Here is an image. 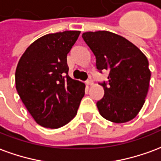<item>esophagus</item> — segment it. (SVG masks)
<instances>
[{"instance_id": "1", "label": "esophagus", "mask_w": 161, "mask_h": 161, "mask_svg": "<svg viewBox=\"0 0 161 161\" xmlns=\"http://www.w3.org/2000/svg\"><path fill=\"white\" fill-rule=\"evenodd\" d=\"M86 84H87V85H89V86L93 85V80H92V78H89V79L86 80Z\"/></svg>"}]
</instances>
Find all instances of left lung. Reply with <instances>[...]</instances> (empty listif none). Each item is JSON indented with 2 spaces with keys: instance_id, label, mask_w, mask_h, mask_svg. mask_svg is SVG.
<instances>
[{
  "instance_id": "obj_1",
  "label": "left lung",
  "mask_w": 161,
  "mask_h": 161,
  "mask_svg": "<svg viewBox=\"0 0 161 161\" xmlns=\"http://www.w3.org/2000/svg\"><path fill=\"white\" fill-rule=\"evenodd\" d=\"M82 38L95 56L98 71H110L107 83L100 84L105 91L97 102L100 115L117 124L132 120L148 91L151 72L146 56L125 37L111 31H86Z\"/></svg>"
}]
</instances>
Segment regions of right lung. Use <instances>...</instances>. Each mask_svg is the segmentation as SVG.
Wrapping results in <instances>:
<instances>
[{
	"instance_id": "obj_1",
	"label": "right lung",
	"mask_w": 161,
	"mask_h": 161,
	"mask_svg": "<svg viewBox=\"0 0 161 161\" xmlns=\"http://www.w3.org/2000/svg\"><path fill=\"white\" fill-rule=\"evenodd\" d=\"M80 31L44 35L34 41L19 61L15 84L21 100L37 124L58 129L77 114L85 84L68 75L67 55Z\"/></svg>"
}]
</instances>
